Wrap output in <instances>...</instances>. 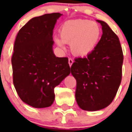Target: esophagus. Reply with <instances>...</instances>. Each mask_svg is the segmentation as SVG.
Segmentation results:
<instances>
[{
	"label": "esophagus",
	"mask_w": 132,
	"mask_h": 132,
	"mask_svg": "<svg viewBox=\"0 0 132 132\" xmlns=\"http://www.w3.org/2000/svg\"><path fill=\"white\" fill-rule=\"evenodd\" d=\"M73 63V59L72 58H69V64L70 67H71L72 64Z\"/></svg>",
	"instance_id": "obj_1"
}]
</instances>
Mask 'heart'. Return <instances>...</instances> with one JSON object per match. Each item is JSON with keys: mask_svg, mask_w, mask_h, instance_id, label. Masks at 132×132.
I'll list each match as a JSON object with an SVG mask.
<instances>
[{"mask_svg": "<svg viewBox=\"0 0 132 132\" xmlns=\"http://www.w3.org/2000/svg\"><path fill=\"white\" fill-rule=\"evenodd\" d=\"M60 39L56 38V43L63 47L70 44L73 54L79 56L88 55L93 52L101 39L102 29L98 23L87 19L66 21L59 30Z\"/></svg>", "mask_w": 132, "mask_h": 132, "instance_id": "1", "label": "heart"}]
</instances>
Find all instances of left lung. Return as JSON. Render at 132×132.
<instances>
[{
    "mask_svg": "<svg viewBox=\"0 0 132 132\" xmlns=\"http://www.w3.org/2000/svg\"><path fill=\"white\" fill-rule=\"evenodd\" d=\"M96 47L87 57H78L71 67L77 80L75 98L81 109L96 111L110 104L118 90L123 55L117 35L106 22Z\"/></svg>",
    "mask_w": 132,
    "mask_h": 132,
    "instance_id": "1",
    "label": "left lung"
}]
</instances>
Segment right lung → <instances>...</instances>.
Listing matches in <instances>:
<instances>
[{"instance_id":"add662e5","label":"right lung","mask_w":132,"mask_h":132,"mask_svg":"<svg viewBox=\"0 0 132 132\" xmlns=\"http://www.w3.org/2000/svg\"><path fill=\"white\" fill-rule=\"evenodd\" d=\"M60 13L45 14L29 20L19 30L12 56L13 83L20 99L34 108L49 107L54 88L70 74L67 57L53 52V30Z\"/></svg>"}]
</instances>
